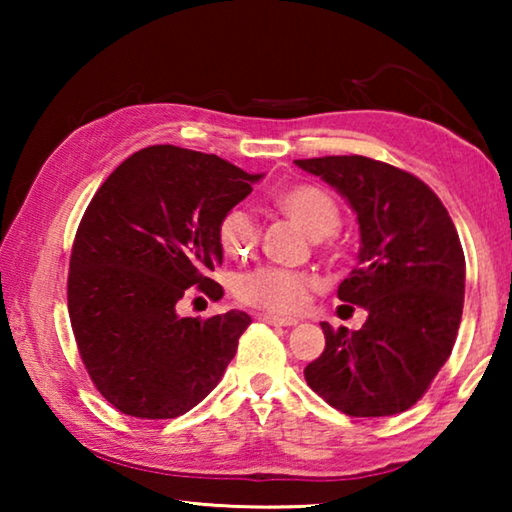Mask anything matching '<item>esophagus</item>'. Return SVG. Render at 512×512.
<instances>
[{
  "mask_svg": "<svg viewBox=\"0 0 512 512\" xmlns=\"http://www.w3.org/2000/svg\"><path fill=\"white\" fill-rule=\"evenodd\" d=\"M268 325H275V327H291V325H298V318H282V316H273V314H262L259 316Z\"/></svg>",
  "mask_w": 512,
  "mask_h": 512,
  "instance_id": "obj_1",
  "label": "esophagus"
}]
</instances>
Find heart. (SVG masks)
<instances>
[{"label": "heart", "mask_w": 512, "mask_h": 512, "mask_svg": "<svg viewBox=\"0 0 512 512\" xmlns=\"http://www.w3.org/2000/svg\"><path fill=\"white\" fill-rule=\"evenodd\" d=\"M275 205L284 216L296 221L314 244L323 250L334 248L336 230L341 228V207L325 189L316 185H291L275 196ZM221 250L232 259L253 255L259 230L253 214L244 207H232L216 225ZM314 280L307 273L277 266H259L237 280V298L250 307L271 314H296L305 307Z\"/></svg>", "instance_id": "heart-1"}]
</instances>
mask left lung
Listing matches in <instances>:
<instances>
[{"instance_id": "1", "label": "left lung", "mask_w": 512, "mask_h": 512, "mask_svg": "<svg viewBox=\"0 0 512 512\" xmlns=\"http://www.w3.org/2000/svg\"><path fill=\"white\" fill-rule=\"evenodd\" d=\"M348 198L359 266L339 298L368 311L359 332L323 325L325 350L305 368L311 391L352 418L395 415L429 391L452 354L465 255L443 201L413 173L363 155L296 160Z\"/></svg>"}]
</instances>
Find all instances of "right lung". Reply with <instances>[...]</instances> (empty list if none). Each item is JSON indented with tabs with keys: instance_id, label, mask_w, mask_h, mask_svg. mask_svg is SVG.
I'll use <instances>...</instances> for the list:
<instances>
[{
	"instance_id": "right-lung-1",
	"label": "right lung",
	"mask_w": 512,
	"mask_h": 512,
	"mask_svg": "<svg viewBox=\"0 0 512 512\" xmlns=\"http://www.w3.org/2000/svg\"><path fill=\"white\" fill-rule=\"evenodd\" d=\"M210 153L155 144L110 173L76 230L67 309L85 370L117 411L178 418L219 384L250 325L244 311L180 318L185 293L221 300V216L253 192Z\"/></svg>"
}]
</instances>
